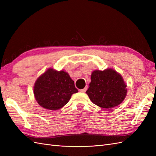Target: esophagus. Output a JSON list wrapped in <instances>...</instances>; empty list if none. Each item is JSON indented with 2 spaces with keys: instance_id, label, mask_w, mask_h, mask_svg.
<instances>
[{
  "instance_id": "obj_1",
  "label": "esophagus",
  "mask_w": 156,
  "mask_h": 156,
  "mask_svg": "<svg viewBox=\"0 0 156 156\" xmlns=\"http://www.w3.org/2000/svg\"><path fill=\"white\" fill-rule=\"evenodd\" d=\"M87 87H85L83 89L80 90V92H85L87 91Z\"/></svg>"
}]
</instances>
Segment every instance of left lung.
Here are the masks:
<instances>
[{"instance_id":"8db88e82","label":"left lung","mask_w":156,"mask_h":156,"mask_svg":"<svg viewBox=\"0 0 156 156\" xmlns=\"http://www.w3.org/2000/svg\"><path fill=\"white\" fill-rule=\"evenodd\" d=\"M127 85L122 75L112 68L95 70L86 93L94 104L104 108L120 105L127 95Z\"/></svg>"}]
</instances>
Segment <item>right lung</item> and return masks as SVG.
Here are the masks:
<instances>
[{
	"label": "right lung",
	"instance_id": "obj_1",
	"mask_svg": "<svg viewBox=\"0 0 156 156\" xmlns=\"http://www.w3.org/2000/svg\"><path fill=\"white\" fill-rule=\"evenodd\" d=\"M74 81L64 71L49 68L37 79L34 94L37 103L44 108L56 111L67 104L73 94L77 93Z\"/></svg>",
	"mask_w": 156,
	"mask_h": 156
}]
</instances>
